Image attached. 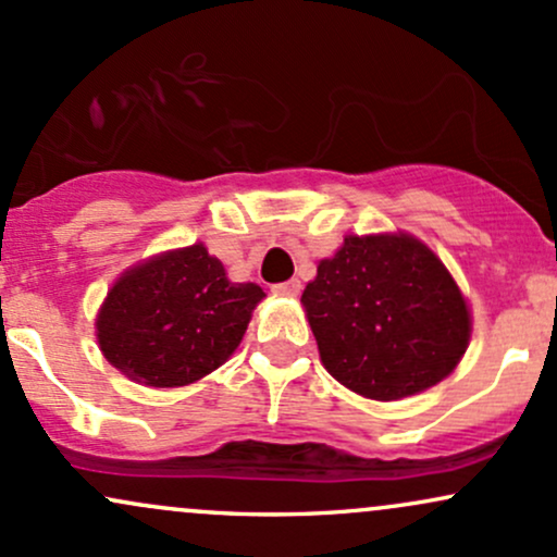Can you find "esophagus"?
Returning a JSON list of instances; mask_svg holds the SVG:
<instances>
[{
  "label": "esophagus",
  "mask_w": 557,
  "mask_h": 557,
  "mask_svg": "<svg viewBox=\"0 0 557 557\" xmlns=\"http://www.w3.org/2000/svg\"><path fill=\"white\" fill-rule=\"evenodd\" d=\"M272 293H277V296L296 298L298 293H300V283H298V280H287V283H277V285H272Z\"/></svg>",
  "instance_id": "1"
}]
</instances>
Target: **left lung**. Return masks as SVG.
I'll return each mask as SVG.
<instances>
[{
  "instance_id": "obj_1",
  "label": "left lung",
  "mask_w": 557,
  "mask_h": 557,
  "mask_svg": "<svg viewBox=\"0 0 557 557\" xmlns=\"http://www.w3.org/2000/svg\"><path fill=\"white\" fill-rule=\"evenodd\" d=\"M300 304L324 369L374 400L437 385L471 335L456 280L411 235H348L335 257L319 261Z\"/></svg>"
}]
</instances>
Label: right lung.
I'll return each instance as SVG.
<instances>
[{
    "label": "right lung",
    "mask_w": 557,
    "mask_h": 557,
    "mask_svg": "<svg viewBox=\"0 0 557 557\" xmlns=\"http://www.w3.org/2000/svg\"><path fill=\"white\" fill-rule=\"evenodd\" d=\"M261 298L201 243L168 251L114 283L96 319L101 354L149 387L190 385L230 359Z\"/></svg>",
    "instance_id": "obj_1"
}]
</instances>
